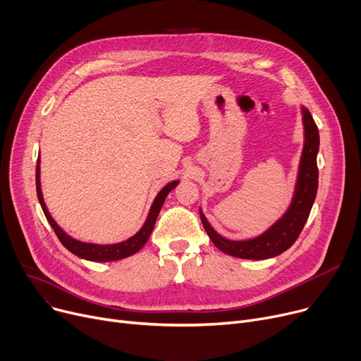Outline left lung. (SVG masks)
<instances>
[{"label":"left lung","instance_id":"8db88e82","mask_svg":"<svg viewBox=\"0 0 361 361\" xmlns=\"http://www.w3.org/2000/svg\"><path fill=\"white\" fill-rule=\"evenodd\" d=\"M301 120L302 130H305V143H302L293 199L287 211L267 231L249 240L237 241L225 238L214 230V226L206 219L203 211L199 209L204 231L221 252L240 259H271L288 250L300 235L312 211L319 184V171L316 162L319 152V130L310 111L306 106H301Z\"/></svg>","mask_w":361,"mask_h":361}]
</instances>
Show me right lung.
I'll list each match as a JSON object with an SVG mask.
<instances>
[{
    "instance_id": "add662e5",
    "label": "right lung",
    "mask_w": 361,
    "mask_h": 361,
    "mask_svg": "<svg viewBox=\"0 0 361 361\" xmlns=\"http://www.w3.org/2000/svg\"><path fill=\"white\" fill-rule=\"evenodd\" d=\"M39 162H41V157L37 158V165H36V193H37V199H39L42 211H44L49 225L52 226V230L55 231L56 237L60 238L61 244L68 252H71L73 255H75L80 259L90 260V262H114V260H121V259H126L131 255L137 253L146 244V241L149 240V237L152 234V230H154L157 218H158L161 207L165 202V197L180 183V180H174V181L168 183L166 185H164L161 188L159 193L154 199V203H152V206H150L145 224L142 225V228L135 235H131L130 238H127L124 241H120V243H116V244L86 243V241H80L78 238L68 235L61 228V226L55 222V219L51 216L48 207L44 202V195H42V188H41V166H39Z\"/></svg>"
}]
</instances>
